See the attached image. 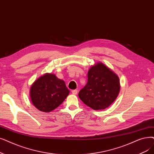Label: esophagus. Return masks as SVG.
<instances>
[{
    "instance_id": "esophagus-1",
    "label": "esophagus",
    "mask_w": 154,
    "mask_h": 154,
    "mask_svg": "<svg viewBox=\"0 0 154 154\" xmlns=\"http://www.w3.org/2000/svg\"><path fill=\"white\" fill-rule=\"evenodd\" d=\"M77 92H78V91L77 89H74V90H72V93L73 94H74V95L77 94Z\"/></svg>"
}]
</instances>
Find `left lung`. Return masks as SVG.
Masks as SVG:
<instances>
[{"label":"left lung","instance_id":"left-lung-1","mask_svg":"<svg viewBox=\"0 0 154 154\" xmlns=\"http://www.w3.org/2000/svg\"><path fill=\"white\" fill-rule=\"evenodd\" d=\"M88 83L79 97L94 110H102L115 101L120 90L118 75L102 63L92 66L88 72Z\"/></svg>","mask_w":154,"mask_h":154}]
</instances>
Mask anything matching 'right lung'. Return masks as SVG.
<instances>
[{
    "instance_id": "obj_1",
    "label": "right lung",
    "mask_w": 154,
    "mask_h": 154,
    "mask_svg": "<svg viewBox=\"0 0 154 154\" xmlns=\"http://www.w3.org/2000/svg\"><path fill=\"white\" fill-rule=\"evenodd\" d=\"M69 92L63 81L54 74L46 73L32 85L30 97L32 103L37 109L48 112L58 108Z\"/></svg>"
}]
</instances>
